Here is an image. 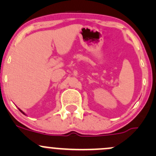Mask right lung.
Segmentation results:
<instances>
[{
    "label": "right lung",
    "instance_id": "1",
    "mask_svg": "<svg viewBox=\"0 0 156 156\" xmlns=\"http://www.w3.org/2000/svg\"><path fill=\"white\" fill-rule=\"evenodd\" d=\"M20 112H23V114H24V115H25V113H24V112H23V111H22V110H20Z\"/></svg>",
    "mask_w": 156,
    "mask_h": 156
}]
</instances>
